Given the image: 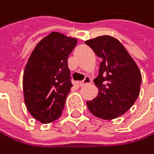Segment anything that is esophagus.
<instances>
[{
    "instance_id": "34e87169",
    "label": "esophagus",
    "mask_w": 154,
    "mask_h": 154,
    "mask_svg": "<svg viewBox=\"0 0 154 154\" xmlns=\"http://www.w3.org/2000/svg\"><path fill=\"white\" fill-rule=\"evenodd\" d=\"M91 82H92V80H91V78H90V77H85L83 81L79 82V85H80V86H83V85H86V84H90Z\"/></svg>"
}]
</instances>
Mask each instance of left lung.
Listing matches in <instances>:
<instances>
[{
    "label": "left lung",
    "instance_id": "1",
    "mask_svg": "<svg viewBox=\"0 0 154 154\" xmlns=\"http://www.w3.org/2000/svg\"><path fill=\"white\" fill-rule=\"evenodd\" d=\"M102 59L99 75L94 82L98 95L86 102L90 112L103 119H113L133 106L140 93L141 72L121 43L114 37L103 35L85 41Z\"/></svg>",
    "mask_w": 154,
    "mask_h": 154
}]
</instances>
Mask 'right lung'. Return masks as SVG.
<instances>
[{
    "label": "right lung",
    "instance_id": "obj_1",
    "mask_svg": "<svg viewBox=\"0 0 154 154\" xmlns=\"http://www.w3.org/2000/svg\"><path fill=\"white\" fill-rule=\"evenodd\" d=\"M77 43L76 38L52 32L37 44L26 65L25 103L30 114L44 124L62 113L72 86L68 58Z\"/></svg>",
    "mask_w": 154,
    "mask_h": 154
}]
</instances>
